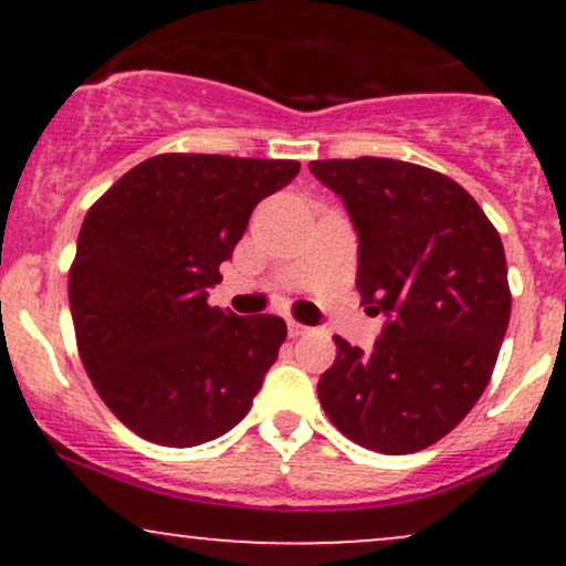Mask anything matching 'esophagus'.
<instances>
[{
  "mask_svg": "<svg viewBox=\"0 0 566 566\" xmlns=\"http://www.w3.org/2000/svg\"><path fill=\"white\" fill-rule=\"evenodd\" d=\"M287 333H290V337H301V335L308 333V327H305V324H301V322H290Z\"/></svg>",
  "mask_w": 566,
  "mask_h": 566,
  "instance_id": "obj_1",
  "label": "esophagus"
}]
</instances>
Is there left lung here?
Returning a JSON list of instances; mask_svg holds the SVG:
<instances>
[{
  "instance_id": "1",
  "label": "left lung",
  "mask_w": 566,
  "mask_h": 566,
  "mask_svg": "<svg viewBox=\"0 0 566 566\" xmlns=\"http://www.w3.org/2000/svg\"><path fill=\"white\" fill-rule=\"evenodd\" d=\"M308 167L359 233L361 303L388 316L373 350L335 335V365L316 386L324 412L367 450H426L495 369L511 319L500 233L463 186L428 167L380 157Z\"/></svg>"
}]
</instances>
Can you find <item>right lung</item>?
Masks as SVG:
<instances>
[{
	"instance_id": "1",
	"label": "right lung",
	"mask_w": 566,
	"mask_h": 566,
	"mask_svg": "<svg viewBox=\"0 0 566 566\" xmlns=\"http://www.w3.org/2000/svg\"><path fill=\"white\" fill-rule=\"evenodd\" d=\"M292 159L159 154L90 207L69 271L82 365L140 439L197 447L250 412L287 337L279 316L212 308L207 287Z\"/></svg>"
}]
</instances>
